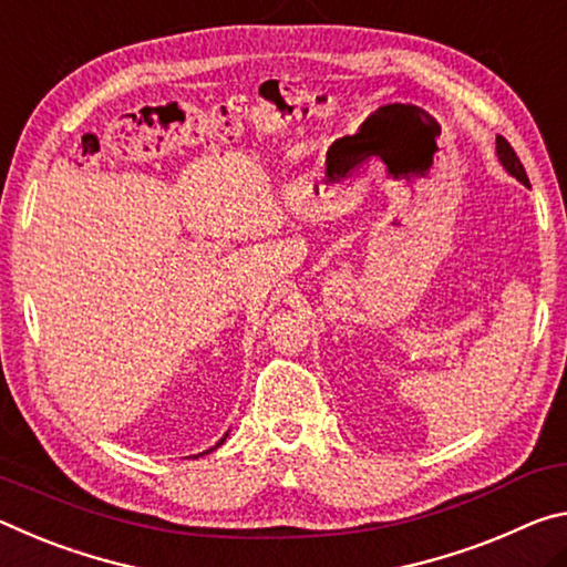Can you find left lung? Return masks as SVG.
Returning a JSON list of instances; mask_svg holds the SVG:
<instances>
[{
	"instance_id": "left-lung-1",
	"label": "left lung",
	"mask_w": 567,
	"mask_h": 567,
	"mask_svg": "<svg viewBox=\"0 0 567 567\" xmlns=\"http://www.w3.org/2000/svg\"><path fill=\"white\" fill-rule=\"evenodd\" d=\"M497 157H499V163H503V168L513 175V178L527 185V175H525L523 163H519V157L513 151V145H509L503 135H497Z\"/></svg>"
}]
</instances>
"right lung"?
<instances>
[{
  "instance_id": "obj_1",
  "label": "right lung",
  "mask_w": 567,
  "mask_h": 567,
  "mask_svg": "<svg viewBox=\"0 0 567 567\" xmlns=\"http://www.w3.org/2000/svg\"><path fill=\"white\" fill-rule=\"evenodd\" d=\"M226 437H228V434H223V440H220V442L216 444V447H220V444H223V442H226ZM216 447H210V450H206V452H200V454H208V452H213V450H216ZM200 454H198V457H200Z\"/></svg>"
}]
</instances>
